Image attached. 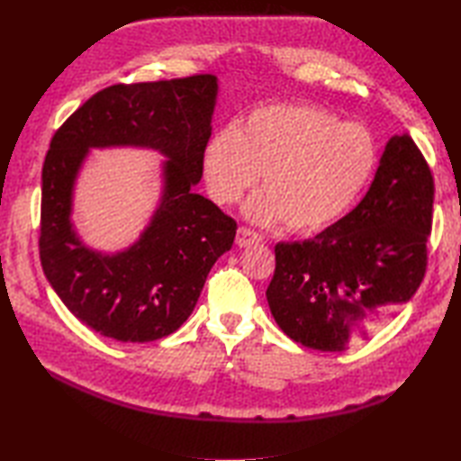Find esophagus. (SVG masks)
I'll return each instance as SVG.
<instances>
[{
  "label": "esophagus",
  "instance_id": "esophagus-1",
  "mask_svg": "<svg viewBox=\"0 0 461 461\" xmlns=\"http://www.w3.org/2000/svg\"><path fill=\"white\" fill-rule=\"evenodd\" d=\"M261 241V236L258 231H253L249 228H240L238 230V236H236V243L238 248H249V246H256V243Z\"/></svg>",
  "mask_w": 461,
  "mask_h": 461
}]
</instances>
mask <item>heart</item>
Masks as SVG:
<instances>
[{
  "instance_id": "1",
  "label": "heart",
  "mask_w": 461,
  "mask_h": 461,
  "mask_svg": "<svg viewBox=\"0 0 461 461\" xmlns=\"http://www.w3.org/2000/svg\"><path fill=\"white\" fill-rule=\"evenodd\" d=\"M378 160L365 126L312 104H269L238 131L215 132L203 149V182L220 205L236 202L261 172L263 190L243 205L261 225L283 221L315 233L339 221L365 192Z\"/></svg>"
}]
</instances>
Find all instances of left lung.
<instances>
[{
    "label": "left lung",
    "instance_id": "obj_1",
    "mask_svg": "<svg viewBox=\"0 0 461 461\" xmlns=\"http://www.w3.org/2000/svg\"><path fill=\"white\" fill-rule=\"evenodd\" d=\"M434 178L408 134L384 146L365 198L315 238L276 246L267 303L303 347L340 352L414 297L426 273Z\"/></svg>",
    "mask_w": 461,
    "mask_h": 461
}]
</instances>
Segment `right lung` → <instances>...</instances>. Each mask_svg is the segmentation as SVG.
Masks as SVG:
<instances>
[{"label":"right lung","instance_id":"right-lung-1","mask_svg":"<svg viewBox=\"0 0 461 461\" xmlns=\"http://www.w3.org/2000/svg\"><path fill=\"white\" fill-rule=\"evenodd\" d=\"M218 77L113 85L93 95L53 136L41 174L39 258L47 281L83 325L121 342L172 335L192 315L213 263L238 223L194 192L212 136ZM150 148L163 163V195L132 247H85L70 220L74 184L91 148Z\"/></svg>","mask_w":461,"mask_h":461}]
</instances>
